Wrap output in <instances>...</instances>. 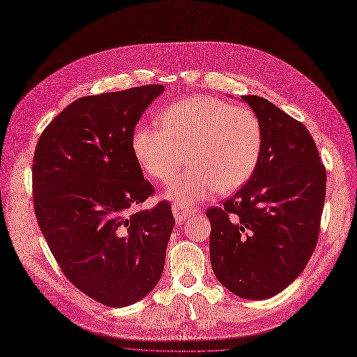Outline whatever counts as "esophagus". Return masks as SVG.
Masks as SVG:
<instances>
[{
    "label": "esophagus",
    "instance_id": "esophagus-1",
    "mask_svg": "<svg viewBox=\"0 0 357 357\" xmlns=\"http://www.w3.org/2000/svg\"><path fill=\"white\" fill-rule=\"evenodd\" d=\"M172 213L175 216V220L178 223H182L183 220L188 219L189 215H192V209L189 208H185V206H181V205H174L172 206Z\"/></svg>",
    "mask_w": 357,
    "mask_h": 357
}]
</instances>
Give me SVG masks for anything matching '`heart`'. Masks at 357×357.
I'll use <instances>...</instances> for the list:
<instances>
[{"instance_id": "obj_1", "label": "heart", "mask_w": 357, "mask_h": 357, "mask_svg": "<svg viewBox=\"0 0 357 357\" xmlns=\"http://www.w3.org/2000/svg\"><path fill=\"white\" fill-rule=\"evenodd\" d=\"M159 126L138 125L131 138L141 168L159 182L172 181L167 195L181 206L206 199L213 190L228 195L245 185L262 153L264 129L248 107L193 96L176 101L159 114Z\"/></svg>"}]
</instances>
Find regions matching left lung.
<instances>
[{"label": "left lung", "instance_id": "1", "mask_svg": "<svg viewBox=\"0 0 357 357\" xmlns=\"http://www.w3.org/2000/svg\"><path fill=\"white\" fill-rule=\"evenodd\" d=\"M241 98L262 122L264 146L250 179L209 208L211 265L218 280L249 301L294 282L316 248L326 169L306 126L257 95Z\"/></svg>", "mask_w": 357, "mask_h": 357}]
</instances>
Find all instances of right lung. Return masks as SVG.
I'll return each instance as SVG.
<instances>
[{"instance_id":"1","label":"right lung","mask_w":357,"mask_h":357,"mask_svg":"<svg viewBox=\"0 0 357 357\" xmlns=\"http://www.w3.org/2000/svg\"><path fill=\"white\" fill-rule=\"evenodd\" d=\"M162 91L151 84L75 100L47 125L32 160L36 216L58 266L111 307L132 305L158 284L175 225L167 201L134 211L155 189L131 138Z\"/></svg>"}]
</instances>
